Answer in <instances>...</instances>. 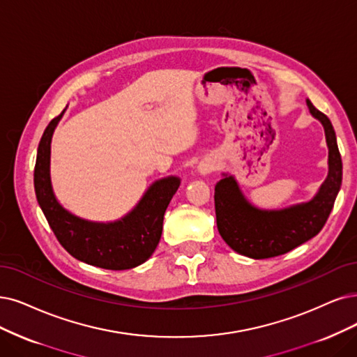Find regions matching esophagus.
<instances>
[{"mask_svg": "<svg viewBox=\"0 0 357 357\" xmlns=\"http://www.w3.org/2000/svg\"><path fill=\"white\" fill-rule=\"evenodd\" d=\"M216 167H218V162L215 157H204L197 169H199L200 175H208L212 174V172H215Z\"/></svg>", "mask_w": 357, "mask_h": 357, "instance_id": "esophagus-1", "label": "esophagus"}]
</instances>
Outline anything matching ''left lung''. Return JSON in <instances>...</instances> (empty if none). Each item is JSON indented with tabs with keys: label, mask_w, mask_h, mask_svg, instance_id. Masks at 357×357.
Returning a JSON list of instances; mask_svg holds the SVG:
<instances>
[{
	"label": "left lung",
	"mask_w": 357,
	"mask_h": 357,
	"mask_svg": "<svg viewBox=\"0 0 357 357\" xmlns=\"http://www.w3.org/2000/svg\"><path fill=\"white\" fill-rule=\"evenodd\" d=\"M310 114L325 130L328 176L312 200L285 208L266 210L250 203L238 182L222 174L215 187V208L219 234L234 252L252 259H269L291 252L318 235L331 213L341 187L342 163L335 130L329 119L306 100Z\"/></svg>",
	"instance_id": "1"
}]
</instances>
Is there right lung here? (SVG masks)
I'll use <instances>...</instances> for the list:
<instances>
[{
    "label": "right lung",
    "mask_w": 357,
    "mask_h": 357,
    "mask_svg": "<svg viewBox=\"0 0 357 357\" xmlns=\"http://www.w3.org/2000/svg\"><path fill=\"white\" fill-rule=\"evenodd\" d=\"M64 112L48 123L38 145L33 172L38 204L59 243L75 259L110 271L137 268L160 241L165 212L181 179L167 176L153 182L137 206L114 222H92L70 213L57 202L50 178L51 139Z\"/></svg>",
    "instance_id": "add662e5"
}]
</instances>
